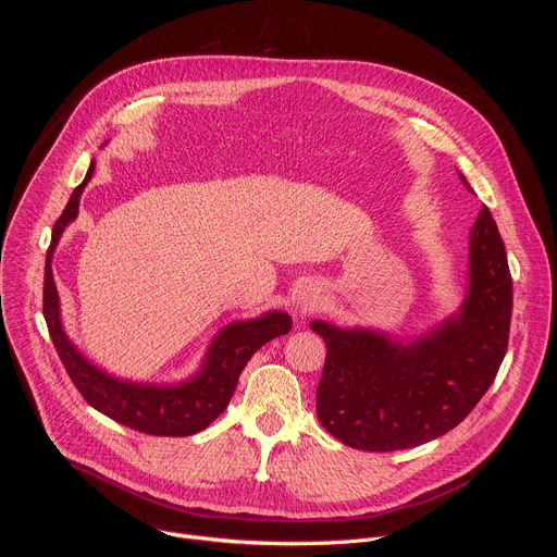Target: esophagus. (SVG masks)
<instances>
[{
    "label": "esophagus",
    "mask_w": 557,
    "mask_h": 557,
    "mask_svg": "<svg viewBox=\"0 0 557 557\" xmlns=\"http://www.w3.org/2000/svg\"><path fill=\"white\" fill-rule=\"evenodd\" d=\"M314 306V301L310 299V297H301L299 301H297V306H295V312H299V314H304L306 310H310Z\"/></svg>",
    "instance_id": "1"
}]
</instances>
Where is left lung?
<instances>
[{
	"mask_svg": "<svg viewBox=\"0 0 557 557\" xmlns=\"http://www.w3.org/2000/svg\"><path fill=\"white\" fill-rule=\"evenodd\" d=\"M467 191H473L458 172ZM511 273L487 207L469 231V288L456 314L410 344L368 329L312 322L326 342L317 417L366 451L408 449L454 430L483 399L507 352Z\"/></svg>",
	"mask_w": 557,
	"mask_h": 557,
	"instance_id": "1",
	"label": "left lung"
}]
</instances>
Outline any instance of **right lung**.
<instances>
[{
    "instance_id": "right-lung-1",
    "label": "right lung",
    "mask_w": 557,
    "mask_h": 557,
    "mask_svg": "<svg viewBox=\"0 0 557 557\" xmlns=\"http://www.w3.org/2000/svg\"><path fill=\"white\" fill-rule=\"evenodd\" d=\"M92 174L95 161L90 163L84 183L72 191L63 213L52 228L44 275V317L50 339L67 376L95 410L143 434L191 436L209 428L224 412L237 385V379H240V372L245 370L253 352L260 350L267 342L286 335L293 322L286 312L269 310L256 317V320L233 322L224 326L213 337L200 370L191 379L176 385L132 383L92 366L78 352V348L67 339L63 331L59 293L50 267L59 237L63 228L76 218L78 198H82Z\"/></svg>"
}]
</instances>
